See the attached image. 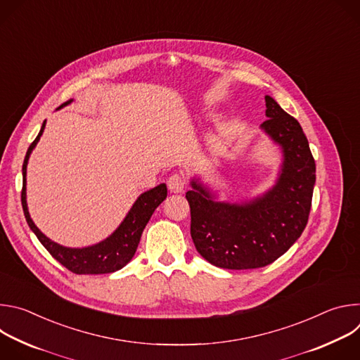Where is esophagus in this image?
<instances>
[{
  "label": "esophagus",
  "instance_id": "esophagus-1",
  "mask_svg": "<svg viewBox=\"0 0 360 360\" xmlns=\"http://www.w3.org/2000/svg\"><path fill=\"white\" fill-rule=\"evenodd\" d=\"M167 184H168L169 191L174 192V193L182 192V191L185 189V186H186L185 178H184L182 175H179V174H172V175L168 178V182H167Z\"/></svg>",
  "mask_w": 360,
  "mask_h": 360
}]
</instances>
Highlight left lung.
Segmentation results:
<instances>
[{"label":"left lung","mask_w":360,"mask_h":360,"mask_svg":"<svg viewBox=\"0 0 360 360\" xmlns=\"http://www.w3.org/2000/svg\"><path fill=\"white\" fill-rule=\"evenodd\" d=\"M262 128L283 149L276 185L248 203H224L192 182L186 192L191 236L210 264L224 269H256L275 262L302 235L312 207L316 165L300 124L265 96Z\"/></svg>","instance_id":"obj_1"}]
</instances>
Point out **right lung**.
<instances>
[{"instance_id": "add662e5", "label": "right lung", "mask_w": 360, "mask_h": 360, "mask_svg": "<svg viewBox=\"0 0 360 360\" xmlns=\"http://www.w3.org/2000/svg\"><path fill=\"white\" fill-rule=\"evenodd\" d=\"M71 99L64 102V105L70 104ZM60 107V108H61ZM45 128V122L41 127L39 134L30 145L27 155L22 164V191H21V203L25 219L28 222V226L32 229V232L37 235L38 240L44 245V248L51 253L54 259H57L63 266H65L68 271L77 275H99V274H111L115 271L122 269L136 252L141 235L143 228L146 226L148 221L150 219L153 211H155L160 203L167 198L168 189L165 184H161L155 188H152L146 192H143L134 207L128 212L124 222L120 225V228L105 240H102L94 246L82 248V249H72L61 246L51 239H48L32 222L28 214L27 200H25V184H27V164L30 153L37 145L39 136L42 135Z\"/></svg>"}]
</instances>
